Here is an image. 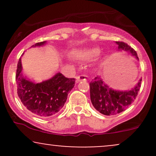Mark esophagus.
Masks as SVG:
<instances>
[{
	"mask_svg": "<svg viewBox=\"0 0 156 156\" xmlns=\"http://www.w3.org/2000/svg\"><path fill=\"white\" fill-rule=\"evenodd\" d=\"M87 80V76H85V75H81V76H79L77 77V81L80 82L81 80Z\"/></svg>",
	"mask_w": 156,
	"mask_h": 156,
	"instance_id": "obj_1",
	"label": "esophagus"
}]
</instances>
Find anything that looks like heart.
I'll list each match as a JSON object with an SVG mask.
<instances>
[{"label":"heart","instance_id":"1","mask_svg":"<svg viewBox=\"0 0 156 156\" xmlns=\"http://www.w3.org/2000/svg\"><path fill=\"white\" fill-rule=\"evenodd\" d=\"M99 51L97 49L85 50V51H78L76 53V56L80 59H89L98 55Z\"/></svg>","mask_w":156,"mask_h":156}]
</instances>
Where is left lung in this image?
I'll list each match as a JSON object with an SVG mask.
<instances>
[{
	"mask_svg": "<svg viewBox=\"0 0 156 156\" xmlns=\"http://www.w3.org/2000/svg\"><path fill=\"white\" fill-rule=\"evenodd\" d=\"M119 51H128L139 59L137 53L130 46L123 42H116ZM141 79L133 89L128 91H118L110 88L103 81L101 76H97L89 83L90 98L97 111L106 116L116 115L124 112L136 98L141 87Z\"/></svg>",
	"mask_w": 156,
	"mask_h": 156,
	"instance_id": "obj_1",
	"label": "left lung"
}]
</instances>
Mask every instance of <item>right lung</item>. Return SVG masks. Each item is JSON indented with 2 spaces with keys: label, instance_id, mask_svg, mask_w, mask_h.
<instances>
[{
  "label": "right lung",
  "instance_id": "obj_1",
  "mask_svg": "<svg viewBox=\"0 0 156 156\" xmlns=\"http://www.w3.org/2000/svg\"><path fill=\"white\" fill-rule=\"evenodd\" d=\"M45 42H38L33 46H42ZM21 72L20 57L16 73L17 94L24 106L39 117H51L61 111L76 82L75 78H67L58 73L51 79L35 83L27 80Z\"/></svg>",
  "mask_w": 156,
  "mask_h": 156
}]
</instances>
